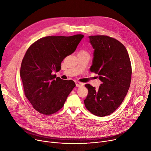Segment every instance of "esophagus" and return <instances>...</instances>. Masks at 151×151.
Masks as SVG:
<instances>
[{
  "label": "esophagus",
  "instance_id": "obj_1",
  "mask_svg": "<svg viewBox=\"0 0 151 151\" xmlns=\"http://www.w3.org/2000/svg\"><path fill=\"white\" fill-rule=\"evenodd\" d=\"M75 83H76V87H78V88H80V87L83 86L84 85L83 83H81V82H80V81H75Z\"/></svg>",
  "mask_w": 151,
  "mask_h": 151
}]
</instances>
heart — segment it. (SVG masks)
<instances>
[{
	"label": "heart",
	"mask_w": 151,
	"mask_h": 151,
	"mask_svg": "<svg viewBox=\"0 0 151 151\" xmlns=\"http://www.w3.org/2000/svg\"><path fill=\"white\" fill-rule=\"evenodd\" d=\"M78 53H87V52H86V51H84V50H80V51H79V52H78Z\"/></svg>",
	"instance_id": "b5f03b06"
}]
</instances>
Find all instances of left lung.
I'll return each mask as SVG.
<instances>
[{
  "mask_svg": "<svg viewBox=\"0 0 151 151\" xmlns=\"http://www.w3.org/2000/svg\"><path fill=\"white\" fill-rule=\"evenodd\" d=\"M90 43L94 49L92 72L101 81L99 88L85 84L88 94L84 100L92 114L104 117L113 113L122 103L130 88L132 65L124 45L106 35H91Z\"/></svg>",
  "mask_w": 151,
  "mask_h": 151,
  "instance_id": "8db88e82",
  "label": "left lung"
}]
</instances>
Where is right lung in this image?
I'll return each instance as SVG.
<instances>
[{
    "label": "right lung",
    "mask_w": 151,
    "mask_h": 151,
    "mask_svg": "<svg viewBox=\"0 0 151 151\" xmlns=\"http://www.w3.org/2000/svg\"><path fill=\"white\" fill-rule=\"evenodd\" d=\"M83 35L47 36L38 39L27 49L22 60L20 76L24 92L40 113L51 115L64 105L76 86L72 80L55 78L53 71L61 69V62L72 54Z\"/></svg>",
    "instance_id": "right-lung-1"
}]
</instances>
